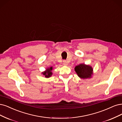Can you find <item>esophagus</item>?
Instances as JSON below:
<instances>
[{"label":"esophagus","mask_w":122,"mask_h":122,"mask_svg":"<svg viewBox=\"0 0 122 122\" xmlns=\"http://www.w3.org/2000/svg\"><path fill=\"white\" fill-rule=\"evenodd\" d=\"M63 65H64V66H67L68 65V63H67V61L65 60L63 61Z\"/></svg>","instance_id":"obj_1"}]
</instances>
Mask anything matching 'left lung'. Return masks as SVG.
I'll return each instance as SVG.
<instances>
[{
	"instance_id": "obj_1",
	"label": "left lung",
	"mask_w": 122,
	"mask_h": 122,
	"mask_svg": "<svg viewBox=\"0 0 122 122\" xmlns=\"http://www.w3.org/2000/svg\"><path fill=\"white\" fill-rule=\"evenodd\" d=\"M75 70L78 76L82 79L90 78L93 74V69L92 67L84 64L76 66Z\"/></svg>"
}]
</instances>
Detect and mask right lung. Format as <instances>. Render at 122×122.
I'll list each match as a JSON object with an SVG mask.
<instances>
[{
	"label": "right lung",
	"instance_id": "1",
	"mask_svg": "<svg viewBox=\"0 0 122 122\" xmlns=\"http://www.w3.org/2000/svg\"><path fill=\"white\" fill-rule=\"evenodd\" d=\"M52 70V67L51 66L50 67V68L46 69L45 71L42 72V74L44 76H45V77L46 78H49L50 77H51V75H52V73L51 72Z\"/></svg>",
	"mask_w": 122,
	"mask_h": 122
}]
</instances>
